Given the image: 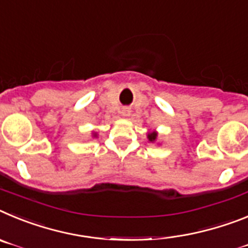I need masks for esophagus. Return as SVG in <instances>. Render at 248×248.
I'll list each match as a JSON object with an SVG mask.
<instances>
[{
	"label": "esophagus",
	"mask_w": 248,
	"mask_h": 248,
	"mask_svg": "<svg viewBox=\"0 0 248 248\" xmlns=\"http://www.w3.org/2000/svg\"><path fill=\"white\" fill-rule=\"evenodd\" d=\"M128 115H130V109L128 108L122 109V116H128Z\"/></svg>",
	"instance_id": "obj_1"
}]
</instances>
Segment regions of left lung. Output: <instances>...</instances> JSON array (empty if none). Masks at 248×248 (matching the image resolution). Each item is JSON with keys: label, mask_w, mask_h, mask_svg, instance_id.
<instances>
[{"label": "left lung", "mask_w": 248, "mask_h": 248, "mask_svg": "<svg viewBox=\"0 0 248 248\" xmlns=\"http://www.w3.org/2000/svg\"><path fill=\"white\" fill-rule=\"evenodd\" d=\"M147 139H148V141L150 142H155L157 140V132H150L147 135Z\"/></svg>", "instance_id": "obj_1"}]
</instances>
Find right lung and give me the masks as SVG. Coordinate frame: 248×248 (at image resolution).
I'll return each mask as SVG.
<instances>
[{
	"instance_id": "add662e5",
	"label": "right lung",
	"mask_w": 248,
	"mask_h": 248,
	"mask_svg": "<svg viewBox=\"0 0 248 248\" xmlns=\"http://www.w3.org/2000/svg\"><path fill=\"white\" fill-rule=\"evenodd\" d=\"M96 136H97V135H96V133H93V137H96Z\"/></svg>"
}]
</instances>
